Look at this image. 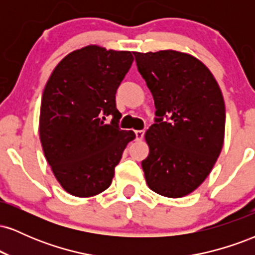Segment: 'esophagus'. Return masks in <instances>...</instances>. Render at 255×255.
I'll list each match as a JSON object with an SVG mask.
<instances>
[{"instance_id": "34e87169", "label": "esophagus", "mask_w": 255, "mask_h": 255, "mask_svg": "<svg viewBox=\"0 0 255 255\" xmlns=\"http://www.w3.org/2000/svg\"><path fill=\"white\" fill-rule=\"evenodd\" d=\"M144 134H145L144 130H135L136 140H141L142 137H144Z\"/></svg>"}]
</instances>
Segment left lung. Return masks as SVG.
Masks as SVG:
<instances>
[{"mask_svg":"<svg viewBox=\"0 0 255 255\" xmlns=\"http://www.w3.org/2000/svg\"><path fill=\"white\" fill-rule=\"evenodd\" d=\"M133 54L157 116L145 134L150 147L141 162L146 182L163 197H184L209 176L223 147V95L210 69L192 55Z\"/></svg>","mask_w":255,"mask_h":255,"instance_id":"8db88e82","label":"left lung"}]
</instances>
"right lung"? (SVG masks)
<instances>
[{"label": "right lung", "instance_id": "right-lung-1", "mask_svg": "<svg viewBox=\"0 0 255 255\" xmlns=\"http://www.w3.org/2000/svg\"><path fill=\"white\" fill-rule=\"evenodd\" d=\"M130 51L87 45L55 67L44 89L39 136L44 156L61 187L87 198L111 184L133 130L119 127L115 95L131 63ZM113 116L110 124L105 122Z\"/></svg>", "mask_w": 255, "mask_h": 255}]
</instances>
